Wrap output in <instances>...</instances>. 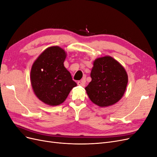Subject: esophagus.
I'll return each instance as SVG.
<instances>
[{
    "label": "esophagus",
    "instance_id": "obj_1",
    "mask_svg": "<svg viewBox=\"0 0 157 157\" xmlns=\"http://www.w3.org/2000/svg\"><path fill=\"white\" fill-rule=\"evenodd\" d=\"M85 82H86V80H85L84 78H83L81 80H80V81H78L77 82V84L78 85V86H81L84 87L85 86Z\"/></svg>",
    "mask_w": 157,
    "mask_h": 157
}]
</instances>
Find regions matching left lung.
I'll return each mask as SVG.
<instances>
[{"mask_svg":"<svg viewBox=\"0 0 157 157\" xmlns=\"http://www.w3.org/2000/svg\"><path fill=\"white\" fill-rule=\"evenodd\" d=\"M91 82L85 88L92 103L100 107L111 106L124 96L128 78L124 67L111 56L94 61Z\"/></svg>","mask_w":157,"mask_h":157,"instance_id":"obj_1","label":"left lung"}]
</instances>
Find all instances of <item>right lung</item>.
<instances>
[{"mask_svg":"<svg viewBox=\"0 0 157 157\" xmlns=\"http://www.w3.org/2000/svg\"><path fill=\"white\" fill-rule=\"evenodd\" d=\"M66 52L58 46L47 48L33 63L30 74L35 96L46 105L56 106L63 103L71 90L77 86L65 67Z\"/></svg>","mask_w":157,"mask_h":157,"instance_id":"right-lung-1","label":"right lung"}]
</instances>
